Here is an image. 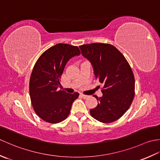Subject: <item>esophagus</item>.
<instances>
[{
    "mask_svg": "<svg viewBox=\"0 0 160 160\" xmlns=\"http://www.w3.org/2000/svg\"><path fill=\"white\" fill-rule=\"evenodd\" d=\"M80 96L82 97L83 99H87V98H88L89 97V96H87V95H84V94H82V93L80 94Z\"/></svg>",
    "mask_w": 160,
    "mask_h": 160,
    "instance_id": "1",
    "label": "esophagus"
}]
</instances>
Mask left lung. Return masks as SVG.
<instances>
[{
	"mask_svg": "<svg viewBox=\"0 0 160 160\" xmlns=\"http://www.w3.org/2000/svg\"><path fill=\"white\" fill-rule=\"evenodd\" d=\"M79 47L103 85L102 96H93L98 105L90 110L91 116L103 123L118 120L130 107L135 96V78L130 65L120 51L109 44L96 42Z\"/></svg>",
	"mask_w": 160,
	"mask_h": 160,
	"instance_id": "left-lung-1",
	"label": "left lung"
}]
</instances>
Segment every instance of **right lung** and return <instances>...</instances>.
<instances>
[{
    "instance_id": "1",
    "label": "right lung",
    "mask_w": 160,
    "mask_h": 160,
    "mask_svg": "<svg viewBox=\"0 0 160 160\" xmlns=\"http://www.w3.org/2000/svg\"><path fill=\"white\" fill-rule=\"evenodd\" d=\"M80 54L78 47L60 43L45 51L36 62L30 77V98L36 114L45 122L58 123L65 120L79 96L78 93L57 89L66 64Z\"/></svg>"
}]
</instances>
